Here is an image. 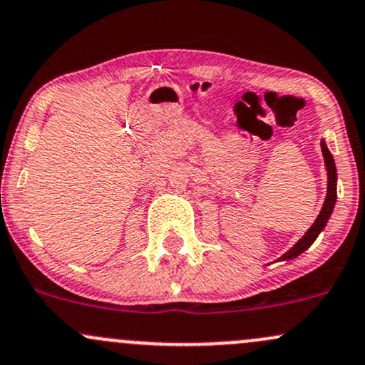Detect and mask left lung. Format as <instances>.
I'll return each instance as SVG.
<instances>
[{
	"instance_id": "8db88e82",
	"label": "left lung",
	"mask_w": 365,
	"mask_h": 365,
	"mask_svg": "<svg viewBox=\"0 0 365 365\" xmlns=\"http://www.w3.org/2000/svg\"><path fill=\"white\" fill-rule=\"evenodd\" d=\"M322 147V155H324V166H326V173H327V194H326V201L322 204V210L315 222L312 223V227L303 234V237L299 239L298 242L294 244L291 250H287L286 253L279 258V262H287V259H294L296 256H299L302 253H305L308 247L315 242V239L319 237L320 232L324 230L329 222L332 211H334L336 206V199H338V190H336V185H338V171H336V164H334V158L327 149V143L326 140H322L320 143Z\"/></svg>"
}]
</instances>
